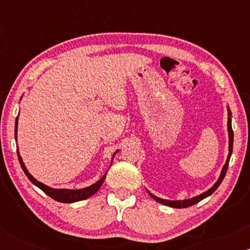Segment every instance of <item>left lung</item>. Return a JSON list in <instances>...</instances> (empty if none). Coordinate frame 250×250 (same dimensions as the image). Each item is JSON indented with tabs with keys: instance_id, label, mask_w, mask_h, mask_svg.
<instances>
[{
	"instance_id": "8db88e82",
	"label": "left lung",
	"mask_w": 250,
	"mask_h": 250,
	"mask_svg": "<svg viewBox=\"0 0 250 250\" xmlns=\"http://www.w3.org/2000/svg\"><path fill=\"white\" fill-rule=\"evenodd\" d=\"M228 115H229V119H228V133H229V155H228V159H227V162L225 165V167H223L222 171H221V175H220V179L217 180V182L215 183V185L209 189L208 191H206V193L199 195V196H195L193 199H189V200H183V201H168V200H162L160 199V197H156L155 195H153L151 193H149L151 197L155 201H157L159 203H162V205H166V206H169V207H173V208H187V207H190V206L195 205V203L200 202L201 200L206 199V197L209 196V195H211L214 193L215 190H216L217 188H219V186L221 185V182H222L223 179H225L226 176V173H227V169H228V165H229V160H230V156H231V153H233V139H234V133H233V129H231V121H230V110H228Z\"/></svg>"
}]
</instances>
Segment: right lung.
Listing matches in <instances>:
<instances>
[{"label":"right lung","mask_w":250,"mask_h":250,"mask_svg":"<svg viewBox=\"0 0 250 250\" xmlns=\"http://www.w3.org/2000/svg\"><path fill=\"white\" fill-rule=\"evenodd\" d=\"M17 117H16V125H15V136H16V129H17ZM17 156H19V161H20V165H21L22 169H23L24 174L27 175V177L31 181V183H34V185L37 186L41 190L44 191L45 194L48 195V196H50L51 199H54L55 201H59V202H63V203H71V202H77V201H82V200H85L88 199V197H90L91 195H94L96 193L97 190H99L100 187L102 186L103 181L105 179V175H103L102 179H100L95 185L90 186V187H87L84 189H79V190H71V189H53L50 187H48V186L43 185V183L39 182V181H36L34 179L31 175L28 173L27 168L24 167L23 162H22V159L21 156H20L19 154H17ZM113 162V161H111Z\"/></svg>","instance_id":"1"}]
</instances>
